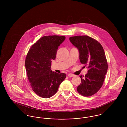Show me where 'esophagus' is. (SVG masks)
I'll return each instance as SVG.
<instances>
[{
	"label": "esophagus",
	"mask_w": 127,
	"mask_h": 127,
	"mask_svg": "<svg viewBox=\"0 0 127 127\" xmlns=\"http://www.w3.org/2000/svg\"><path fill=\"white\" fill-rule=\"evenodd\" d=\"M68 77H73L74 76V75H73V74H69L68 75Z\"/></svg>",
	"instance_id": "1"
}]
</instances>
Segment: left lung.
<instances>
[{
	"instance_id": "8db88e82",
	"label": "left lung",
	"mask_w": 127,
	"mask_h": 127,
	"mask_svg": "<svg viewBox=\"0 0 127 127\" xmlns=\"http://www.w3.org/2000/svg\"><path fill=\"white\" fill-rule=\"evenodd\" d=\"M69 39L79 50L81 63L89 68L85 77L79 76L81 82L77 91L84 96H91L101 88L107 72L108 66L104 50L99 43L88 36H72Z\"/></svg>"
}]
</instances>
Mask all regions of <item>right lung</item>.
Instances as JSON below:
<instances>
[{
  "label": "right lung",
  "instance_id": "right-lung-1",
  "mask_svg": "<svg viewBox=\"0 0 127 127\" xmlns=\"http://www.w3.org/2000/svg\"><path fill=\"white\" fill-rule=\"evenodd\" d=\"M66 37L43 36L30 48L25 61V67L30 85L37 95L44 98L53 96L66 75L52 71L51 62L54 60L59 47Z\"/></svg>",
  "mask_w": 127,
  "mask_h": 127
}]
</instances>
